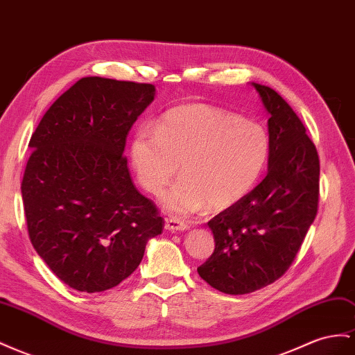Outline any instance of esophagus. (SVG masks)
<instances>
[{
    "label": "esophagus",
    "instance_id": "esophagus-1",
    "mask_svg": "<svg viewBox=\"0 0 355 355\" xmlns=\"http://www.w3.org/2000/svg\"><path fill=\"white\" fill-rule=\"evenodd\" d=\"M164 227L168 232H185V230H188V225L178 218H167Z\"/></svg>",
    "mask_w": 355,
    "mask_h": 355
}]
</instances>
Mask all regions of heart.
Wrapping results in <instances>:
<instances>
[{
	"label": "heart",
	"instance_id": "1",
	"mask_svg": "<svg viewBox=\"0 0 355 355\" xmlns=\"http://www.w3.org/2000/svg\"><path fill=\"white\" fill-rule=\"evenodd\" d=\"M270 137L261 123L209 104L167 110L155 130L141 128L130 158L139 184L159 196L180 164L182 178L164 196L170 214L191 215L209 205L227 209L260 180L270 158Z\"/></svg>",
	"mask_w": 355,
	"mask_h": 355
}]
</instances>
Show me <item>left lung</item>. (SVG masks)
<instances>
[{"mask_svg":"<svg viewBox=\"0 0 355 355\" xmlns=\"http://www.w3.org/2000/svg\"><path fill=\"white\" fill-rule=\"evenodd\" d=\"M270 118L267 176L207 223L215 251L197 272L225 294L263 288L288 270L317 216L320 158L306 128L279 94L252 83Z\"/></svg>","mask_w":355,"mask_h":355,"instance_id":"obj_1","label":"left lung"}]
</instances>
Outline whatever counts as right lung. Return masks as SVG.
<instances>
[{
    "label": "right lung",
    "instance_id": "right-lung-1",
    "mask_svg": "<svg viewBox=\"0 0 355 355\" xmlns=\"http://www.w3.org/2000/svg\"><path fill=\"white\" fill-rule=\"evenodd\" d=\"M154 97L150 83L83 78L33 132L21 187L28 234L73 290L100 293L127 279L164 228L123 157L132 123Z\"/></svg>",
    "mask_w": 355,
    "mask_h": 355
}]
</instances>
